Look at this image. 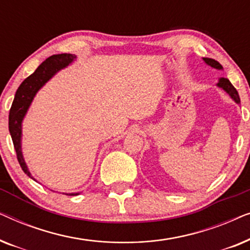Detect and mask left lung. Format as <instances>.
<instances>
[{"instance_id": "left-lung-1", "label": "left lung", "mask_w": 250, "mask_h": 250, "mask_svg": "<svg viewBox=\"0 0 250 250\" xmlns=\"http://www.w3.org/2000/svg\"><path fill=\"white\" fill-rule=\"evenodd\" d=\"M204 61L208 64V66L216 68V69H223L222 64L216 60L210 59V58H204ZM217 86L223 88V90L227 92V93L230 95V97L233 99L237 104H240V97H239L238 91L235 90L234 86L230 83V81H229L228 78H223V77L220 78V81H218V83H217Z\"/></svg>"}]
</instances>
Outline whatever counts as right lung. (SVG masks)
Wrapping results in <instances>:
<instances>
[{"label": "right lung", "instance_id": "1", "mask_svg": "<svg viewBox=\"0 0 250 250\" xmlns=\"http://www.w3.org/2000/svg\"><path fill=\"white\" fill-rule=\"evenodd\" d=\"M76 56L69 53L54 54L47 58L45 61L37 67L34 73L26 78L20 84L18 90L16 92L15 99H13L11 109L9 114V131L11 134L13 146L17 152V158L25 174L32 177V174L28 170L25 160H23L21 152V123L25 117L27 110H28L30 104H32L34 97L39 92L41 87L46 83L47 81L53 77L60 69H63L70 62H73ZM78 193H69V196H76Z\"/></svg>", "mask_w": 250, "mask_h": 250}]
</instances>
